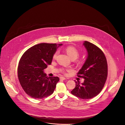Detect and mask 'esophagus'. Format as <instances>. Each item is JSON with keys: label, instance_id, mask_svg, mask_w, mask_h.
Instances as JSON below:
<instances>
[{"label": "esophagus", "instance_id": "34e87169", "mask_svg": "<svg viewBox=\"0 0 125 125\" xmlns=\"http://www.w3.org/2000/svg\"><path fill=\"white\" fill-rule=\"evenodd\" d=\"M60 79L61 80H64L66 79V78H64V77H61L60 78Z\"/></svg>", "mask_w": 125, "mask_h": 125}]
</instances>
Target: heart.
<instances>
[{"label":"heart","instance_id":"heart-1","mask_svg":"<svg viewBox=\"0 0 125 125\" xmlns=\"http://www.w3.org/2000/svg\"><path fill=\"white\" fill-rule=\"evenodd\" d=\"M65 51L69 57L72 60L76 59L79 56V52L78 49L73 46H68L65 48ZM58 52L56 51L53 55V59H55L57 56Z\"/></svg>","mask_w":125,"mask_h":125}]
</instances>
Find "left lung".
I'll return each instance as SVG.
<instances>
[{
  "instance_id": "obj_1",
  "label": "left lung",
  "mask_w": 125,
  "mask_h": 125,
  "mask_svg": "<svg viewBox=\"0 0 125 125\" xmlns=\"http://www.w3.org/2000/svg\"><path fill=\"white\" fill-rule=\"evenodd\" d=\"M83 45L87 52L86 59L78 73L83 78L80 83L75 81L76 87L71 94L82 99L92 98L98 95L104 85L108 73L107 63L102 51L95 45L84 41Z\"/></svg>"
}]
</instances>
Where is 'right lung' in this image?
Returning <instances> with one entry per match:
<instances>
[{"label":"right lung","instance_id":"right-lung-1","mask_svg":"<svg viewBox=\"0 0 125 125\" xmlns=\"http://www.w3.org/2000/svg\"><path fill=\"white\" fill-rule=\"evenodd\" d=\"M62 44L42 43L28 49L21 57L18 77L24 91L35 99L46 97L54 92L58 77H46L44 70L50 65L53 55Z\"/></svg>","mask_w":125,"mask_h":125}]
</instances>
